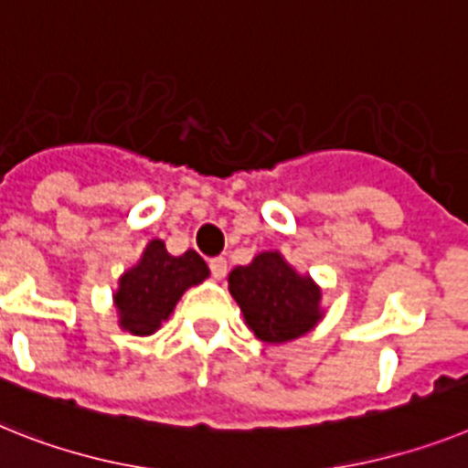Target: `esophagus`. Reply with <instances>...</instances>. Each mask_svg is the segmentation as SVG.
<instances>
[{
    "instance_id": "esophagus-1",
    "label": "esophagus",
    "mask_w": 468,
    "mask_h": 468,
    "mask_svg": "<svg viewBox=\"0 0 468 468\" xmlns=\"http://www.w3.org/2000/svg\"><path fill=\"white\" fill-rule=\"evenodd\" d=\"M209 269H211V276H214L216 281H221V278L228 273V261L223 257H214L209 259Z\"/></svg>"
}]
</instances>
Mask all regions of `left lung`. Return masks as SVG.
I'll return each instance as SVG.
<instances>
[{"label": "left lung", "mask_w": 468, "mask_h": 468, "mask_svg": "<svg viewBox=\"0 0 468 468\" xmlns=\"http://www.w3.org/2000/svg\"><path fill=\"white\" fill-rule=\"evenodd\" d=\"M228 282L247 325L264 343H288L321 319V290L309 276L294 273L278 252L259 254L250 266H238Z\"/></svg>", "instance_id": "left-lung-1"}]
</instances>
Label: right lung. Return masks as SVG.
<instances>
[{"label": "right lung", "instance_id": "add662e5", "mask_svg": "<svg viewBox=\"0 0 468 468\" xmlns=\"http://www.w3.org/2000/svg\"><path fill=\"white\" fill-rule=\"evenodd\" d=\"M209 276V266L204 264L195 250L174 257L166 252L161 240H152L144 250L135 269L121 278L116 292V309L121 314V325L135 335H149L168 319L176 302L190 285H197Z\"/></svg>", "mask_w": 468, "mask_h": 468}]
</instances>
